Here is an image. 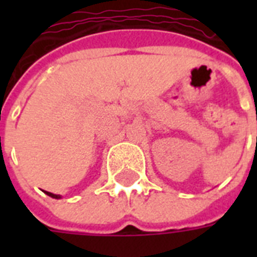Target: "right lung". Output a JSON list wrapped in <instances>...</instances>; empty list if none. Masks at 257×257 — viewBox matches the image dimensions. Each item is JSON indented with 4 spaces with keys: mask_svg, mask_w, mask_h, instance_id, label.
<instances>
[{
    "mask_svg": "<svg viewBox=\"0 0 257 257\" xmlns=\"http://www.w3.org/2000/svg\"><path fill=\"white\" fill-rule=\"evenodd\" d=\"M44 192H45L48 196H50V197H53V199H60V197H61L60 195H54V193H50V192H46V191H44Z\"/></svg>",
    "mask_w": 257,
    "mask_h": 257,
    "instance_id": "add662e5",
    "label": "right lung"
}]
</instances>
